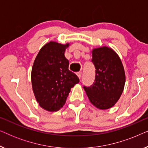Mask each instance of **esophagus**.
Masks as SVG:
<instances>
[{
	"label": "esophagus",
	"instance_id": "esophagus-1",
	"mask_svg": "<svg viewBox=\"0 0 148 148\" xmlns=\"http://www.w3.org/2000/svg\"><path fill=\"white\" fill-rule=\"evenodd\" d=\"M82 73L80 72V71L77 73V75L78 76V77L79 79H81V77H82Z\"/></svg>",
	"mask_w": 148,
	"mask_h": 148
}]
</instances>
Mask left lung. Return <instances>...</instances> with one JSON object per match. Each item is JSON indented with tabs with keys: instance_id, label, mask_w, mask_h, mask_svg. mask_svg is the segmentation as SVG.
<instances>
[{
	"instance_id": "left-lung-1",
	"label": "left lung",
	"mask_w": 148,
	"mask_h": 148,
	"mask_svg": "<svg viewBox=\"0 0 148 148\" xmlns=\"http://www.w3.org/2000/svg\"><path fill=\"white\" fill-rule=\"evenodd\" d=\"M92 62L96 69L94 84L84 86L90 102L101 110L110 108L124 90L125 73L122 62L112 48L103 46L92 50Z\"/></svg>"
}]
</instances>
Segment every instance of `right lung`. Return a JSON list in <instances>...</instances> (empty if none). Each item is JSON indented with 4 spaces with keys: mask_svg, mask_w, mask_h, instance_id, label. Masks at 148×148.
<instances>
[{
    "mask_svg": "<svg viewBox=\"0 0 148 148\" xmlns=\"http://www.w3.org/2000/svg\"><path fill=\"white\" fill-rule=\"evenodd\" d=\"M69 44L56 42L46 44L38 52L32 69L34 96L44 110L54 112L65 104L71 88L79 82L78 77L69 70L64 52Z\"/></svg>",
    "mask_w": 148,
    "mask_h": 148,
    "instance_id": "obj_1",
    "label": "right lung"
}]
</instances>
